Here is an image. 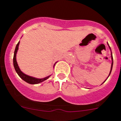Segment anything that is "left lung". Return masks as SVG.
Returning <instances> with one entry per match:
<instances>
[{"label": "left lung", "instance_id": "1", "mask_svg": "<svg viewBox=\"0 0 121 121\" xmlns=\"http://www.w3.org/2000/svg\"><path fill=\"white\" fill-rule=\"evenodd\" d=\"M107 44H108V46H109V49H110V50H111V47H110V46H109V44H108V43H107ZM111 60H112V64H111V70H110V72H109V75H108V77H107V78H108V77H109V75H110V74H111V71H112V66H113V57H112V52H111ZM107 78L105 80V81L106 80H107ZM105 81L104 82H105ZM103 82V83H104ZM102 83V84H103Z\"/></svg>", "mask_w": 121, "mask_h": 121}]
</instances>
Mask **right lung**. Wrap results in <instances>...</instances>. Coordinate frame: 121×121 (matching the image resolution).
<instances>
[{
	"label": "right lung",
	"mask_w": 121,
	"mask_h": 121,
	"mask_svg": "<svg viewBox=\"0 0 121 121\" xmlns=\"http://www.w3.org/2000/svg\"><path fill=\"white\" fill-rule=\"evenodd\" d=\"M19 44H20V41H19L17 44L16 45V47L15 48V50H14V56H13V65H14V69H15L16 71L17 74L19 75V76L23 80H24V81H26V82H27V83L30 84H39L40 83V82H42L43 81H45V80H47V79H48L52 75H48V76L46 77L43 78H37L33 77L26 75V74L23 73V72L20 70V68H19L16 61V54H17V52L18 49H19ZM56 63H57V62H56ZM56 63L54 64L53 67H54V65L55 64H56Z\"/></svg>",
	"instance_id": "obj_1"
}]
</instances>
